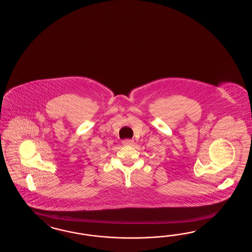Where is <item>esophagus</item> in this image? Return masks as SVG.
<instances>
[{
    "mask_svg": "<svg viewBox=\"0 0 252 252\" xmlns=\"http://www.w3.org/2000/svg\"><path fill=\"white\" fill-rule=\"evenodd\" d=\"M122 144H123L124 146H131V145L134 144V140H132V139H125V140L122 141Z\"/></svg>",
    "mask_w": 252,
    "mask_h": 252,
    "instance_id": "obj_1",
    "label": "esophagus"
}]
</instances>
